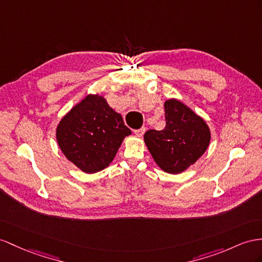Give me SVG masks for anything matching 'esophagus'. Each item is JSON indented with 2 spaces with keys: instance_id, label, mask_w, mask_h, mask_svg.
I'll use <instances>...</instances> for the list:
<instances>
[{
  "instance_id": "esophagus-1",
  "label": "esophagus",
  "mask_w": 262,
  "mask_h": 262,
  "mask_svg": "<svg viewBox=\"0 0 262 262\" xmlns=\"http://www.w3.org/2000/svg\"><path fill=\"white\" fill-rule=\"evenodd\" d=\"M145 130H146L145 127H143V128H140V129H136V130H135V135H136L137 137H142V136L144 135Z\"/></svg>"
}]
</instances>
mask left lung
Instances as JSON below:
<instances>
[{"mask_svg": "<svg viewBox=\"0 0 262 262\" xmlns=\"http://www.w3.org/2000/svg\"><path fill=\"white\" fill-rule=\"evenodd\" d=\"M164 106L166 127L147 130L144 142L159 168L177 175L204 155L211 133L205 119L179 99H167Z\"/></svg>", "mask_w": 262, "mask_h": 262, "instance_id": "1", "label": "left lung"}]
</instances>
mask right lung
I'll list each match as a JSON object with an SVG mask.
<instances>
[{
  "mask_svg": "<svg viewBox=\"0 0 262 262\" xmlns=\"http://www.w3.org/2000/svg\"><path fill=\"white\" fill-rule=\"evenodd\" d=\"M132 135L122 115L99 94H89L66 113L56 127L64 156L86 173L108 167L125 137Z\"/></svg>",
  "mask_w": 262,
  "mask_h": 262,
  "instance_id": "obj_1",
  "label": "right lung"
}]
</instances>
